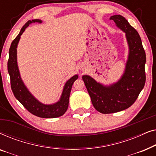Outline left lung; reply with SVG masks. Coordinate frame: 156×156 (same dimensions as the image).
Returning <instances> with one entry per match:
<instances>
[{"label": "left lung", "instance_id": "obj_1", "mask_svg": "<svg viewBox=\"0 0 156 156\" xmlns=\"http://www.w3.org/2000/svg\"><path fill=\"white\" fill-rule=\"evenodd\" d=\"M110 19L125 33L129 48L122 75L109 84L97 82L87 74L82 76L94 107L101 114H112L130 107L137 99L146 82V52L138 32L122 16L114 15Z\"/></svg>", "mask_w": 156, "mask_h": 156}]
</instances>
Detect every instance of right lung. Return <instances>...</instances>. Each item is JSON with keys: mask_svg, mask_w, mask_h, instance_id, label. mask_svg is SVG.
I'll use <instances>...</instances> for the list:
<instances>
[{"mask_svg": "<svg viewBox=\"0 0 156 156\" xmlns=\"http://www.w3.org/2000/svg\"><path fill=\"white\" fill-rule=\"evenodd\" d=\"M42 21L40 19L29 20L20 30L18 35L12 42L9 50V59L8 62V71L10 77V84L13 94L23 106L36 116L44 119H52L59 117L65 114L68 108L70 92L74 81L78 79V74L72 76L64 85L60 98L57 102L53 104H43L35 97L29 91L21 78L20 70L17 60V48L20 41V36L25 29L33 23H40Z\"/></svg>", "mask_w": 156, "mask_h": 156, "instance_id": "obj_1", "label": "right lung"}]
</instances>
